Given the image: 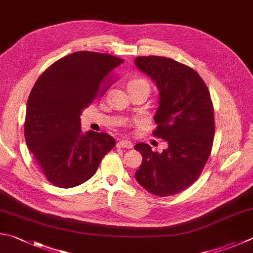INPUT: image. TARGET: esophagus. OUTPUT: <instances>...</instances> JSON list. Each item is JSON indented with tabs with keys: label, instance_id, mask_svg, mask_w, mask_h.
<instances>
[{
	"label": "esophagus",
	"instance_id": "1",
	"mask_svg": "<svg viewBox=\"0 0 253 253\" xmlns=\"http://www.w3.org/2000/svg\"><path fill=\"white\" fill-rule=\"evenodd\" d=\"M116 146L118 147V148H127V149L132 148V144H131L130 141H128V140H121V141H118Z\"/></svg>",
	"mask_w": 253,
	"mask_h": 253
}]
</instances>
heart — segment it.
Instances as JSON below:
<instances>
[{"instance_id":"b5f03b06","label":"heart","mask_w":253,"mask_h":253,"mask_svg":"<svg viewBox=\"0 0 253 253\" xmlns=\"http://www.w3.org/2000/svg\"><path fill=\"white\" fill-rule=\"evenodd\" d=\"M129 85H142V86L149 87L148 82H147V81L144 80V79H136V80H132V81L129 83Z\"/></svg>"}]
</instances>
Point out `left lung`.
Wrapping results in <instances>:
<instances>
[{
  "label": "left lung",
  "mask_w": 253,
  "mask_h": 253,
  "mask_svg": "<svg viewBox=\"0 0 253 253\" xmlns=\"http://www.w3.org/2000/svg\"><path fill=\"white\" fill-rule=\"evenodd\" d=\"M135 64L158 87L153 134L168 144L163 153L144 142L135 146L142 156L135 178L155 196L176 195L199 178L210 156L214 135L210 93L198 73L174 59L138 56Z\"/></svg>",
  "instance_id": "1"
}]
</instances>
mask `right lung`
Here are the masks:
<instances>
[{"instance_id": "add662e5", "label": "right lung", "mask_w": 253, "mask_h": 253, "mask_svg": "<svg viewBox=\"0 0 253 253\" xmlns=\"http://www.w3.org/2000/svg\"><path fill=\"white\" fill-rule=\"evenodd\" d=\"M124 59L104 53L75 52L53 63L27 99L25 141L47 180L73 188L88 180L116 141L106 132H82L83 109L103 95Z\"/></svg>"}]
</instances>
